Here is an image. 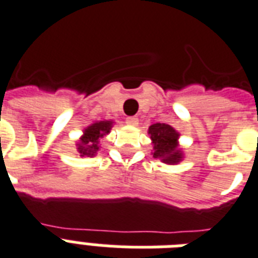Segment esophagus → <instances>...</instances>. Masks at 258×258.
Returning <instances> with one entry per match:
<instances>
[{
	"label": "esophagus",
	"mask_w": 258,
	"mask_h": 258,
	"mask_svg": "<svg viewBox=\"0 0 258 258\" xmlns=\"http://www.w3.org/2000/svg\"><path fill=\"white\" fill-rule=\"evenodd\" d=\"M125 123L130 125H138L139 124V119H138V116H128L125 119Z\"/></svg>",
	"instance_id": "34e87169"
}]
</instances>
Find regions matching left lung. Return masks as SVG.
<instances>
[{
  "label": "left lung",
  "instance_id": "8db88e82",
  "mask_svg": "<svg viewBox=\"0 0 258 258\" xmlns=\"http://www.w3.org/2000/svg\"><path fill=\"white\" fill-rule=\"evenodd\" d=\"M148 134L154 142V158L160 159L167 164H175L181 159V154L177 150L179 134L165 123H156L148 128Z\"/></svg>",
  "mask_w": 258,
  "mask_h": 258
}]
</instances>
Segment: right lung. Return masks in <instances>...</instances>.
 Segmentation results:
<instances>
[{
  "mask_svg": "<svg viewBox=\"0 0 258 258\" xmlns=\"http://www.w3.org/2000/svg\"><path fill=\"white\" fill-rule=\"evenodd\" d=\"M111 123L112 122H98L91 124L85 130V134L81 138V142L78 144V151L81 156H94L98 147V140L99 138L108 134L111 130Z\"/></svg>",
  "mask_w": 258,
  "mask_h": 258,
  "instance_id": "right-lung-1",
  "label": "right lung"
}]
</instances>
